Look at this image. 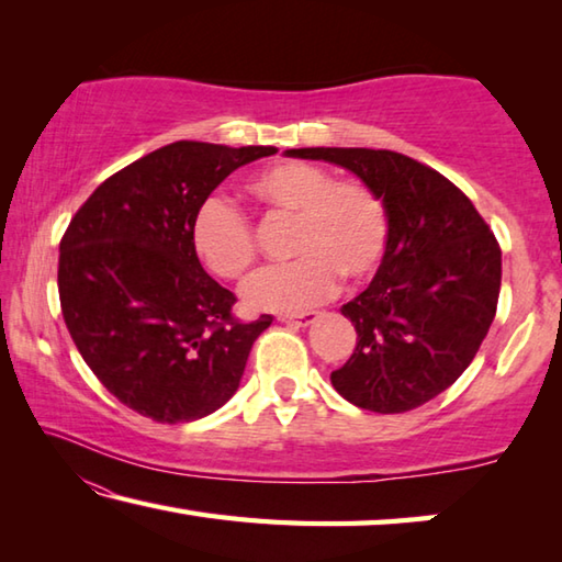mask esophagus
<instances>
[{"label": "esophagus", "mask_w": 562, "mask_h": 562, "mask_svg": "<svg viewBox=\"0 0 562 562\" xmlns=\"http://www.w3.org/2000/svg\"><path fill=\"white\" fill-rule=\"evenodd\" d=\"M319 312H302V315H282L278 317L282 325H290V327H307L312 322H317Z\"/></svg>", "instance_id": "34e87169"}]
</instances>
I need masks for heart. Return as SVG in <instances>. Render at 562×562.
<instances>
[{"label":"heart","mask_w":562,"mask_h":562,"mask_svg":"<svg viewBox=\"0 0 562 562\" xmlns=\"http://www.w3.org/2000/svg\"><path fill=\"white\" fill-rule=\"evenodd\" d=\"M245 193L265 211L292 215L288 255L294 258L247 284V310H307L337 290V278L364 282L384 258V203L359 180H331L325 168L282 160L247 180ZM188 240L195 260L215 278L245 280L252 270V227L221 198H207L195 207Z\"/></svg>","instance_id":"1"}]
</instances>
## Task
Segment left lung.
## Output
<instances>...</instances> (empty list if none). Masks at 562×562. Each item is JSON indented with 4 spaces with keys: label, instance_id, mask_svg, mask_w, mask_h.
Instances as JSON below:
<instances>
[{
    "label": "left lung",
    "instance_id": "left-lung-1",
    "mask_svg": "<svg viewBox=\"0 0 562 562\" xmlns=\"http://www.w3.org/2000/svg\"><path fill=\"white\" fill-rule=\"evenodd\" d=\"M355 173L384 203L386 250L364 292L341 304L355 355L331 372L349 404L402 414L446 392L496 317L501 247L473 203L439 170L374 148H290Z\"/></svg>",
    "mask_w": 562,
    "mask_h": 562
}]
</instances>
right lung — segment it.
Masks as SVG:
<instances>
[{
  "instance_id": "1",
  "label": "right lung",
  "mask_w": 562,
  "mask_h": 562,
  "mask_svg": "<svg viewBox=\"0 0 562 562\" xmlns=\"http://www.w3.org/2000/svg\"><path fill=\"white\" fill-rule=\"evenodd\" d=\"M274 146L176 140L93 190L59 245V297L76 349L109 392L160 424L203 418L231 398L270 315L243 325L237 302L195 260V207Z\"/></svg>"
}]
</instances>
